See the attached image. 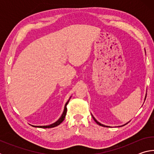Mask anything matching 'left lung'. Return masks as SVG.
Masks as SVG:
<instances>
[{"label": "left lung", "instance_id": "1", "mask_svg": "<svg viewBox=\"0 0 154 154\" xmlns=\"http://www.w3.org/2000/svg\"><path fill=\"white\" fill-rule=\"evenodd\" d=\"M146 96H147V94H146ZM146 96H145V98H146ZM92 118H93V119H94V120L96 122V124H98V125H100V126H105V127H109V126H105V125H104V124H100V122H98L97 120H96V118H94V117L93 116V115L92 114ZM128 122H127V123L126 124H125L124 125H126V124H127L128 123ZM124 125H122V126H124Z\"/></svg>", "mask_w": 154, "mask_h": 154}]
</instances>
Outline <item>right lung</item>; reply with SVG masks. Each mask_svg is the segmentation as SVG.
Returning a JSON list of instances; mask_svg holds the SVG:
<instances>
[{"label": "right lung", "mask_w": 154, "mask_h": 154, "mask_svg": "<svg viewBox=\"0 0 154 154\" xmlns=\"http://www.w3.org/2000/svg\"><path fill=\"white\" fill-rule=\"evenodd\" d=\"M71 98V97L69 98V100H68L67 102L66 103V104H65L64 105V111H63V113H62V114L61 115V116L60 117V118L57 120L56 122H54V123L51 124L50 125H46V126H34V125H31V126H33V127H37V128H54V127H56L57 126H58V125L60 124L62 122L64 121V119L65 118V117H66V111H67V109H66V105L67 104L69 103V100H70V98Z\"/></svg>", "instance_id": "add662e5"}]
</instances>
